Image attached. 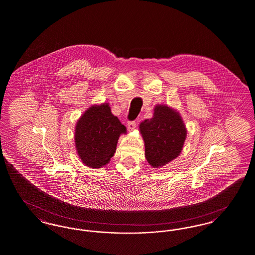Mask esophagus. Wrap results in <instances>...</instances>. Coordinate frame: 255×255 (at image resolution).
Masks as SVG:
<instances>
[{
    "instance_id": "1",
    "label": "esophagus",
    "mask_w": 255,
    "mask_h": 255,
    "mask_svg": "<svg viewBox=\"0 0 255 255\" xmlns=\"http://www.w3.org/2000/svg\"><path fill=\"white\" fill-rule=\"evenodd\" d=\"M127 125H128V129H129L130 131H132V130L136 127V123H135V122H129Z\"/></svg>"
}]
</instances>
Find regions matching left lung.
Returning a JSON list of instances; mask_svg holds the SVG:
<instances>
[{
    "label": "left lung",
    "instance_id": "1",
    "mask_svg": "<svg viewBox=\"0 0 255 255\" xmlns=\"http://www.w3.org/2000/svg\"><path fill=\"white\" fill-rule=\"evenodd\" d=\"M145 145V157L153 168H160L176 158L182 151L187 130L179 113L157 104L153 116L139 125Z\"/></svg>",
    "mask_w": 255,
    "mask_h": 255
}]
</instances>
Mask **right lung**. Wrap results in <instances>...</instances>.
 <instances>
[{"mask_svg":"<svg viewBox=\"0 0 255 255\" xmlns=\"http://www.w3.org/2000/svg\"><path fill=\"white\" fill-rule=\"evenodd\" d=\"M126 127L111 112L109 103L93 105L76 124L75 144L82 163L93 169L110 161Z\"/></svg>","mask_w":255,"mask_h":255,"instance_id":"obj_1","label":"right lung"}]
</instances>
